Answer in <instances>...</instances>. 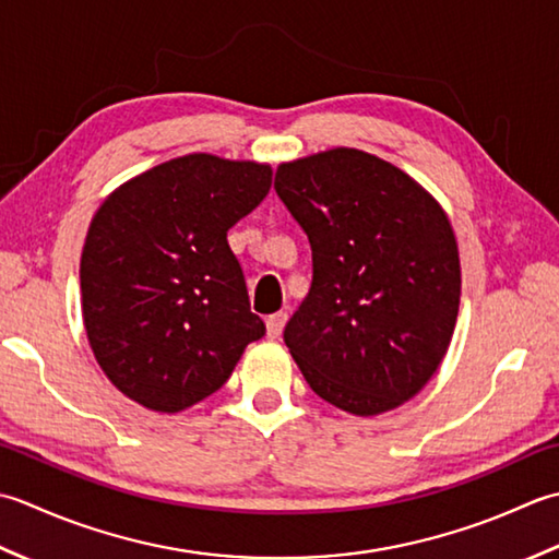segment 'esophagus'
<instances>
[{
    "mask_svg": "<svg viewBox=\"0 0 559 559\" xmlns=\"http://www.w3.org/2000/svg\"><path fill=\"white\" fill-rule=\"evenodd\" d=\"M284 323H287V313H272V316H267V321H265V325H267V337H280L282 335V330H284Z\"/></svg>",
    "mask_w": 559,
    "mask_h": 559,
    "instance_id": "esophagus-1",
    "label": "esophagus"
}]
</instances>
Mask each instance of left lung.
Segmentation results:
<instances>
[{
	"instance_id": "left-lung-1",
	"label": "left lung",
	"mask_w": 559,
	"mask_h": 559,
	"mask_svg": "<svg viewBox=\"0 0 559 559\" xmlns=\"http://www.w3.org/2000/svg\"><path fill=\"white\" fill-rule=\"evenodd\" d=\"M275 190L313 250L311 292L284 328L306 383L357 417L401 407L437 373L459 318L449 214L403 168L352 146L282 162Z\"/></svg>"
}]
</instances>
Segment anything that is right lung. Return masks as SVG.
I'll use <instances>...</instances> for the list:
<instances>
[{
  "mask_svg": "<svg viewBox=\"0 0 559 559\" xmlns=\"http://www.w3.org/2000/svg\"><path fill=\"white\" fill-rule=\"evenodd\" d=\"M270 186V164L200 152L142 170L100 202L79 263L82 318L124 397L176 415L219 391L265 335L226 231Z\"/></svg>",
  "mask_w": 559,
  "mask_h": 559,
  "instance_id": "1",
  "label": "right lung"
}]
</instances>
